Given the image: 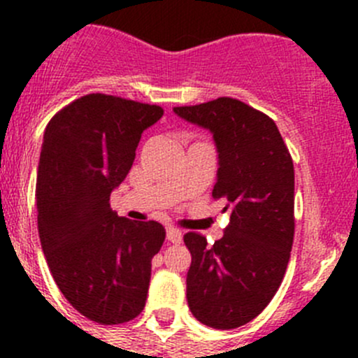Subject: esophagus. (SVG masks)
<instances>
[{
	"label": "esophagus",
	"instance_id": "1",
	"mask_svg": "<svg viewBox=\"0 0 358 358\" xmlns=\"http://www.w3.org/2000/svg\"><path fill=\"white\" fill-rule=\"evenodd\" d=\"M182 232H180L178 229H175V227H168V229H166V239H168L169 243L180 244L182 243Z\"/></svg>",
	"mask_w": 358,
	"mask_h": 358
}]
</instances>
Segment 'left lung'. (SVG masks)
I'll return each mask as SVG.
<instances>
[{
  "instance_id": "1",
  "label": "left lung",
  "mask_w": 358,
  "mask_h": 358,
  "mask_svg": "<svg viewBox=\"0 0 358 358\" xmlns=\"http://www.w3.org/2000/svg\"><path fill=\"white\" fill-rule=\"evenodd\" d=\"M173 112L213 135L218 154L213 197L232 211L215 244L199 234L183 237L192 255L187 303L204 326L236 329L263 312L286 273L294 237L292 159L275 122L236 99Z\"/></svg>"
}]
</instances>
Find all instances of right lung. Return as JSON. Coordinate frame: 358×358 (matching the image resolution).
<instances>
[{
	"instance_id": "right-lung-1",
	"label": "right lung",
	"mask_w": 358,
	"mask_h": 358,
	"mask_svg": "<svg viewBox=\"0 0 358 358\" xmlns=\"http://www.w3.org/2000/svg\"><path fill=\"white\" fill-rule=\"evenodd\" d=\"M161 107L90 93L53 115L36 180L38 230L57 286L81 315L112 326L145 306L152 258L164 243L157 222H131L110 194L135 161Z\"/></svg>"
}]
</instances>
